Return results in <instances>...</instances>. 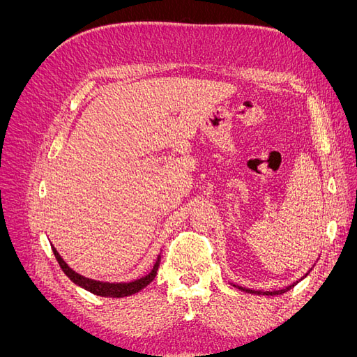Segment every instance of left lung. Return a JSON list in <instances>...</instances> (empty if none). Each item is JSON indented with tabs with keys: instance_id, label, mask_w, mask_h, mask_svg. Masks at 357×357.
<instances>
[{
	"instance_id": "1",
	"label": "left lung",
	"mask_w": 357,
	"mask_h": 357,
	"mask_svg": "<svg viewBox=\"0 0 357 357\" xmlns=\"http://www.w3.org/2000/svg\"><path fill=\"white\" fill-rule=\"evenodd\" d=\"M304 277H307V274L304 275ZM302 277V278H304ZM301 278V280H302ZM299 282H295L294 284H290V286H287V287H284V289H282V290H273V291H262V290H252V289H245V287H241V286H235L236 289H240V290H243V291H247V294H255V295H282V294H284V291H287V290H290L291 287L294 286H296Z\"/></svg>"
}]
</instances>
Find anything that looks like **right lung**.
<instances>
[{
	"instance_id": "add662e5",
	"label": "right lung",
	"mask_w": 357,
	"mask_h": 357,
	"mask_svg": "<svg viewBox=\"0 0 357 357\" xmlns=\"http://www.w3.org/2000/svg\"><path fill=\"white\" fill-rule=\"evenodd\" d=\"M52 250H53V255H55V257H56L59 266L62 268V271L66 273V275L71 280L73 283L86 289L93 295L105 296V298H123V296L134 295V294H137V291L144 289L147 284L153 282V278L156 277V273H158L159 262H160V256H158L156 264L153 265L152 271H150L147 275H144L142 278L134 280V282H129V283H107V282H96V280H92V278H88V277H83V275L77 274L74 271V269H71L67 265V262L63 261L61 255L56 252V248L53 245H52Z\"/></svg>"
}]
</instances>
